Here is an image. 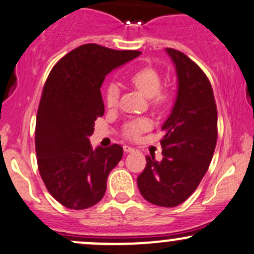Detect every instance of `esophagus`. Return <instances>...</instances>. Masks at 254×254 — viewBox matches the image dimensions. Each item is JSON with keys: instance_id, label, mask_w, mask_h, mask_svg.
<instances>
[{"instance_id": "34e87169", "label": "esophagus", "mask_w": 254, "mask_h": 254, "mask_svg": "<svg viewBox=\"0 0 254 254\" xmlns=\"http://www.w3.org/2000/svg\"><path fill=\"white\" fill-rule=\"evenodd\" d=\"M123 149H125V152H134V151H136V148H133V147H129V146H123Z\"/></svg>"}]
</instances>
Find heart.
<instances>
[{
    "mask_svg": "<svg viewBox=\"0 0 254 254\" xmlns=\"http://www.w3.org/2000/svg\"><path fill=\"white\" fill-rule=\"evenodd\" d=\"M129 82L136 87L138 91H141L146 97L151 98V102L156 107H162L168 100V95L166 92H162V78L158 72L153 67H141L132 72L128 77ZM118 98H120V89L117 84L111 83L106 89V105L108 108H115L118 105ZM149 122L147 120H137L127 123L123 128V134L127 138L136 139L139 134L148 129Z\"/></svg>",
    "mask_w": 254,
    "mask_h": 254,
    "instance_id": "b5f03b06",
    "label": "heart"
}]
</instances>
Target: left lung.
I'll list each match as a JSON object with an SVG mask.
<instances>
[{
    "label": "left lung",
    "instance_id": "obj_1",
    "mask_svg": "<svg viewBox=\"0 0 254 254\" xmlns=\"http://www.w3.org/2000/svg\"><path fill=\"white\" fill-rule=\"evenodd\" d=\"M176 66L178 91L170 117L162 126V161L153 154L137 178L149 203L176 207L192 194L206 175L217 143V107L209 79L181 51L166 48Z\"/></svg>",
    "mask_w": 254,
    "mask_h": 254
}]
</instances>
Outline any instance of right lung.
Instances as JSON below:
<instances>
[{"label": "right lung", "instance_id": "1", "mask_svg": "<svg viewBox=\"0 0 254 254\" xmlns=\"http://www.w3.org/2000/svg\"><path fill=\"white\" fill-rule=\"evenodd\" d=\"M96 43L62 57L47 77L36 118L35 144L40 175L62 206L86 209L102 199L107 177L123 156L120 144L92 148L95 121L105 113V77L139 56Z\"/></svg>", "mask_w": 254, "mask_h": 254}]
</instances>
